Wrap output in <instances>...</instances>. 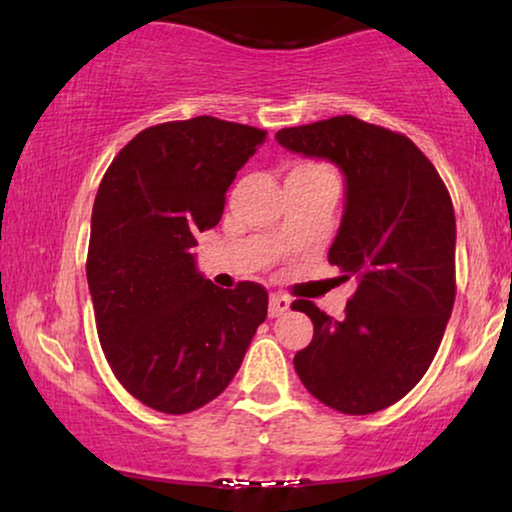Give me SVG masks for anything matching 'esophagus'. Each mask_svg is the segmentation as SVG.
Instances as JSON below:
<instances>
[{
    "label": "esophagus",
    "mask_w": 512,
    "mask_h": 512,
    "mask_svg": "<svg viewBox=\"0 0 512 512\" xmlns=\"http://www.w3.org/2000/svg\"><path fill=\"white\" fill-rule=\"evenodd\" d=\"M291 310V298L282 296V293H272L270 296V307H268V314L272 319L275 317H282L284 312Z\"/></svg>",
    "instance_id": "obj_1"
}]
</instances>
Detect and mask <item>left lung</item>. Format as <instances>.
Returning a JSON list of instances; mask_svg holds the SVG:
<instances>
[{"label": "left lung", "mask_w": 512, "mask_h": 512, "mask_svg": "<svg viewBox=\"0 0 512 512\" xmlns=\"http://www.w3.org/2000/svg\"><path fill=\"white\" fill-rule=\"evenodd\" d=\"M275 139L291 153L328 160L345 177L328 263L359 282L342 319L310 300L293 303L314 324L293 366L328 408L345 415L389 408L429 370L452 314L450 193L408 137L354 116L284 128Z\"/></svg>", "instance_id": "obj_1"}]
</instances>
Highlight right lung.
<instances>
[{"instance_id": "add662e5", "label": "right lung", "mask_w": 512, "mask_h": 512, "mask_svg": "<svg viewBox=\"0 0 512 512\" xmlns=\"http://www.w3.org/2000/svg\"><path fill=\"white\" fill-rule=\"evenodd\" d=\"M263 139L212 116L153 125L97 188L86 265L97 335L118 382L158 412L214 401L268 317L261 284L219 289L191 251L221 221L226 191Z\"/></svg>"}]
</instances>
